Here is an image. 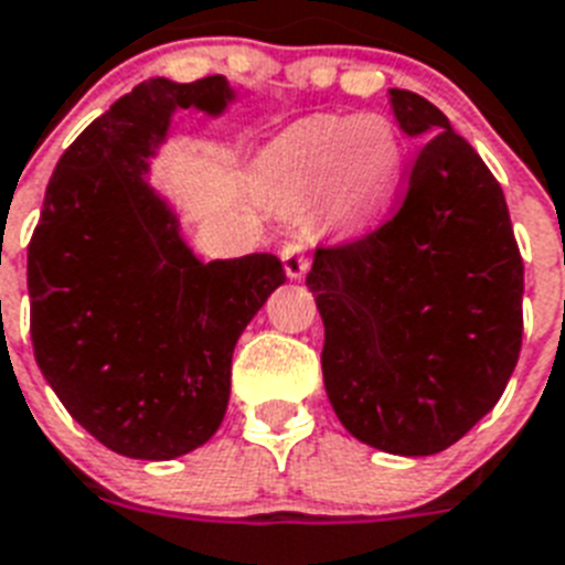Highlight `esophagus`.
<instances>
[{
	"label": "esophagus",
	"instance_id": "esophagus-1",
	"mask_svg": "<svg viewBox=\"0 0 565 565\" xmlns=\"http://www.w3.org/2000/svg\"><path fill=\"white\" fill-rule=\"evenodd\" d=\"M282 265H286L288 279H303L309 270V256H306V242L291 238L282 245Z\"/></svg>",
	"mask_w": 565,
	"mask_h": 565
}]
</instances>
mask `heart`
<instances>
[{
	"instance_id": "heart-1",
	"label": "heart",
	"mask_w": 565,
	"mask_h": 565,
	"mask_svg": "<svg viewBox=\"0 0 565 565\" xmlns=\"http://www.w3.org/2000/svg\"><path fill=\"white\" fill-rule=\"evenodd\" d=\"M403 171V137L379 113L300 119L279 130L254 162L265 195L286 206H315L341 230H364L385 218Z\"/></svg>"
}]
</instances>
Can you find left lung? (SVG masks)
<instances>
[{
	"label": "left lung",
	"mask_w": 565,
	"mask_h": 565,
	"mask_svg": "<svg viewBox=\"0 0 565 565\" xmlns=\"http://www.w3.org/2000/svg\"><path fill=\"white\" fill-rule=\"evenodd\" d=\"M387 96L423 142L408 195L370 236L318 247L306 286L338 419L361 444L419 458L458 444L504 394L522 347L525 265L476 148L417 93Z\"/></svg>",
	"instance_id": "left-lung-1"
}]
</instances>
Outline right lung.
I'll list each match as a JSON object with an SVG mask.
<instances>
[{
	"instance_id": "right-lung-1",
	"label": "right lung",
	"mask_w": 565,
	"mask_h": 565,
	"mask_svg": "<svg viewBox=\"0 0 565 565\" xmlns=\"http://www.w3.org/2000/svg\"><path fill=\"white\" fill-rule=\"evenodd\" d=\"M233 98L224 75L142 81L63 151L31 236L40 373L125 458L171 461L218 431L238 335L286 282L274 254L198 259L148 183L178 107L221 116Z\"/></svg>"
}]
</instances>
